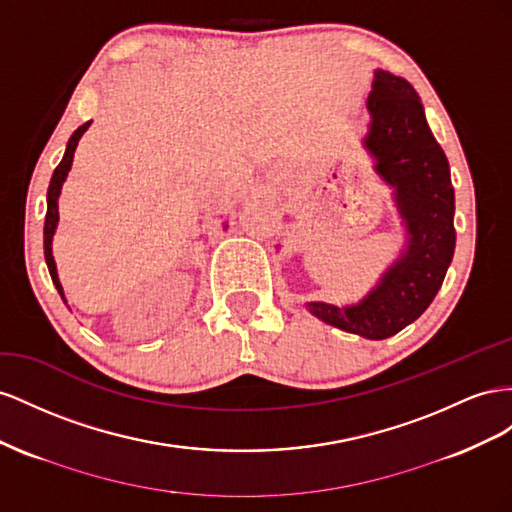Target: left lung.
I'll list each match as a JSON object with an SVG mask.
<instances>
[{
	"label": "left lung",
	"mask_w": 512,
	"mask_h": 512,
	"mask_svg": "<svg viewBox=\"0 0 512 512\" xmlns=\"http://www.w3.org/2000/svg\"><path fill=\"white\" fill-rule=\"evenodd\" d=\"M362 148L392 195L403 227L399 257L356 304L304 302L311 315L362 339L382 341L410 326L440 291L455 255V188L418 92L403 77L377 68L367 98Z\"/></svg>",
	"instance_id": "1"
}]
</instances>
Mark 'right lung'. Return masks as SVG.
Wrapping results in <instances>:
<instances>
[{
	"instance_id": "obj_1",
	"label": "right lung",
	"mask_w": 512,
	"mask_h": 512,
	"mask_svg": "<svg viewBox=\"0 0 512 512\" xmlns=\"http://www.w3.org/2000/svg\"><path fill=\"white\" fill-rule=\"evenodd\" d=\"M92 120L85 122L83 126H79L75 133H72V137L68 139V145H66V152H64V158L60 160V165L55 167L53 171V178H51V184H49V191H47V216H45V261H47V268H49V274H51V281L55 285V289L60 291L62 300L66 302V296H64V287L60 283V276H57V266H55V259H53V236L57 231V223H60V210H57V201H60V195H62V186L68 178V171L72 167V158H75V150L79 145V139L83 137V133L87 128H90Z\"/></svg>"
}]
</instances>
